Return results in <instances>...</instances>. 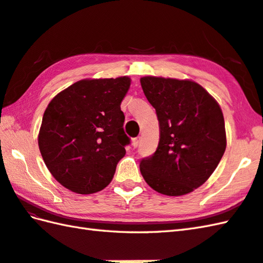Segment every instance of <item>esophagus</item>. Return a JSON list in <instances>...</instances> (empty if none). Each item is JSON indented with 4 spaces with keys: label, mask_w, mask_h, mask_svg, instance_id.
<instances>
[{
    "label": "esophagus",
    "mask_w": 263,
    "mask_h": 263,
    "mask_svg": "<svg viewBox=\"0 0 263 263\" xmlns=\"http://www.w3.org/2000/svg\"><path fill=\"white\" fill-rule=\"evenodd\" d=\"M140 141H141V138L140 137H137L132 140V147L133 148H137L139 144H140Z\"/></svg>",
    "instance_id": "34e87169"
}]
</instances>
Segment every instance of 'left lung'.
Segmentation results:
<instances>
[{"mask_svg":"<svg viewBox=\"0 0 263 263\" xmlns=\"http://www.w3.org/2000/svg\"><path fill=\"white\" fill-rule=\"evenodd\" d=\"M140 82L159 122L157 150L140 161L144 181L170 197L192 192L211 176L225 153L220 106L193 80L147 76Z\"/></svg>","mask_w":263,"mask_h":263,"instance_id":"1","label":"left lung"}]
</instances>
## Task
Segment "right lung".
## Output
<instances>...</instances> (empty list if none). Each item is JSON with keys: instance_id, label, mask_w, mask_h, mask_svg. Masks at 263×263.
Instances as JSON below:
<instances>
[{"instance_id": "right-lung-1", "label": "right lung", "mask_w": 263, "mask_h": 263, "mask_svg": "<svg viewBox=\"0 0 263 263\" xmlns=\"http://www.w3.org/2000/svg\"><path fill=\"white\" fill-rule=\"evenodd\" d=\"M130 86L126 76L82 79L47 105L38 133L39 150L55 180L70 191L96 193L113 180L130 143L121 110Z\"/></svg>"}]
</instances>
